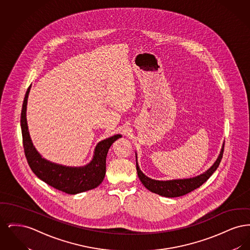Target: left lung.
<instances>
[{"label":"left lung","instance_id":"obj_1","mask_svg":"<svg viewBox=\"0 0 250 250\" xmlns=\"http://www.w3.org/2000/svg\"><path fill=\"white\" fill-rule=\"evenodd\" d=\"M223 152H224V143L221 148L220 154L213 164V166L208 168L202 174L192 178L176 179V180H168V181H158V180H154V179L147 177L141 170L140 167L138 165L137 155H136V166H137L136 167H137L138 176L141 180V182L143 183V186L148 190L153 193L158 194L163 197H167V198L181 197L200 188L203 183H205L208 179L210 178V176L214 173L216 168L219 166V163L223 156Z\"/></svg>","mask_w":250,"mask_h":250}]
</instances>
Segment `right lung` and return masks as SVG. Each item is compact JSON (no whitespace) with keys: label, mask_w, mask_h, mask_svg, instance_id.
I'll return each instance as SVG.
<instances>
[{"label":"right lung","mask_w":250,"mask_h":250,"mask_svg":"<svg viewBox=\"0 0 250 250\" xmlns=\"http://www.w3.org/2000/svg\"><path fill=\"white\" fill-rule=\"evenodd\" d=\"M30 90L31 86L28 88L24 97L21 125L24 153L33 172L48 186L71 195L97 188L105 178L106 158L108 149L112 143L122 137V135L117 134L98 143L95 146L92 161L86 166L66 167L52 163L43 158L36 151L29 134L26 109Z\"/></svg>","instance_id":"right-lung-1"}]
</instances>
